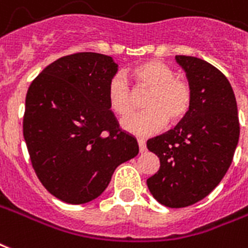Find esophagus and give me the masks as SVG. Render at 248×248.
<instances>
[{
    "mask_svg": "<svg viewBox=\"0 0 248 248\" xmlns=\"http://www.w3.org/2000/svg\"><path fill=\"white\" fill-rule=\"evenodd\" d=\"M138 144H139V152L146 151V140L142 138H138Z\"/></svg>",
    "mask_w": 248,
    "mask_h": 248,
    "instance_id": "1",
    "label": "esophagus"
}]
</instances>
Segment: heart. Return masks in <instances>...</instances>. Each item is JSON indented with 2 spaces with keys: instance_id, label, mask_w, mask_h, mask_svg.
Here are the masks:
<instances>
[{
  "instance_id": "1",
  "label": "heart",
  "mask_w": 248,
  "mask_h": 248,
  "mask_svg": "<svg viewBox=\"0 0 248 248\" xmlns=\"http://www.w3.org/2000/svg\"><path fill=\"white\" fill-rule=\"evenodd\" d=\"M134 81V89L124 75H114L108 84V104L118 117L129 115L135 108V92L148 91L143 101L147 109L122 121L127 133L146 137L160 131L167 121L176 124L189 114L193 91L185 78L176 76L173 68L160 60H148L126 73Z\"/></svg>"
}]
</instances>
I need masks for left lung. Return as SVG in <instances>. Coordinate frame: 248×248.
<instances>
[{
    "instance_id": "left-lung-1",
    "label": "left lung",
    "mask_w": 248,
    "mask_h": 248,
    "mask_svg": "<svg viewBox=\"0 0 248 248\" xmlns=\"http://www.w3.org/2000/svg\"><path fill=\"white\" fill-rule=\"evenodd\" d=\"M193 91L189 114L175 129L147 140L160 168L147 179L154 199L185 208L205 199L232 164L239 140L234 92L223 73L202 59L177 55Z\"/></svg>"
}]
</instances>
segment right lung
I'll list each match as a JSON object with an SVG mask.
<instances>
[{"label": "right lung", "mask_w": 248, "mask_h": 248, "mask_svg": "<svg viewBox=\"0 0 248 248\" xmlns=\"http://www.w3.org/2000/svg\"><path fill=\"white\" fill-rule=\"evenodd\" d=\"M117 71L111 56L78 52L49 64L27 91L23 137L31 164L64 202L97 199L115 168L138 155L137 139L119 129L108 104Z\"/></svg>", "instance_id": "right-lung-1"}]
</instances>
